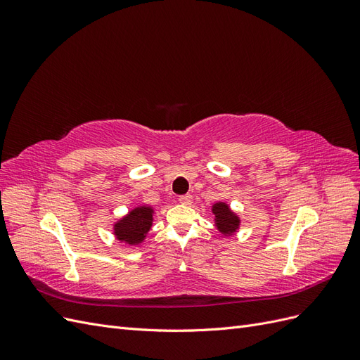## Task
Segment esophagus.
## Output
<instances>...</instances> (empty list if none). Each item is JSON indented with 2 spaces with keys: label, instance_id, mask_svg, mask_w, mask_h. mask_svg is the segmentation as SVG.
I'll list each match as a JSON object with an SVG mask.
<instances>
[{
  "label": "esophagus",
  "instance_id": "34e87169",
  "mask_svg": "<svg viewBox=\"0 0 360 360\" xmlns=\"http://www.w3.org/2000/svg\"><path fill=\"white\" fill-rule=\"evenodd\" d=\"M192 195H183V197H179V202L184 205H191L192 204Z\"/></svg>",
  "mask_w": 360,
  "mask_h": 360
}]
</instances>
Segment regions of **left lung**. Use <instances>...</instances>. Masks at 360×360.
<instances>
[{
	"label": "left lung",
	"instance_id": "1",
	"mask_svg": "<svg viewBox=\"0 0 360 360\" xmlns=\"http://www.w3.org/2000/svg\"><path fill=\"white\" fill-rule=\"evenodd\" d=\"M212 213L214 214V225L222 236H234L240 228V217L234 213L230 205L222 201H217L212 205Z\"/></svg>",
	"mask_w": 360,
	"mask_h": 360
}]
</instances>
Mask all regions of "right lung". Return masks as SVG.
I'll list each match as a JSON object with an SVG mask.
<instances>
[{
  "label": "right lung",
  "mask_w": 360,
  "mask_h": 360,
  "mask_svg": "<svg viewBox=\"0 0 360 360\" xmlns=\"http://www.w3.org/2000/svg\"><path fill=\"white\" fill-rule=\"evenodd\" d=\"M155 209L151 205H136L127 214L117 219L112 230L114 236L120 243H126L129 246L141 245L151 230L153 225Z\"/></svg>",
  "instance_id": "obj_1"
}]
</instances>
